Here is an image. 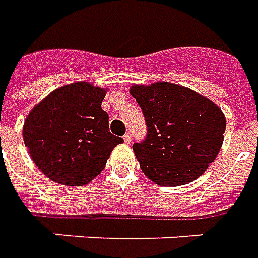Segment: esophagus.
Segmentation results:
<instances>
[{"mask_svg": "<svg viewBox=\"0 0 258 258\" xmlns=\"http://www.w3.org/2000/svg\"><path fill=\"white\" fill-rule=\"evenodd\" d=\"M123 142H125V143H131V142H132V135H131V133L127 132V133H125V135H123Z\"/></svg>", "mask_w": 258, "mask_h": 258, "instance_id": "34e87169", "label": "esophagus"}]
</instances>
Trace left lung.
I'll return each instance as SVG.
<instances>
[{
	"instance_id": "1",
	"label": "left lung",
	"mask_w": 258,
	"mask_h": 258,
	"mask_svg": "<svg viewBox=\"0 0 258 258\" xmlns=\"http://www.w3.org/2000/svg\"><path fill=\"white\" fill-rule=\"evenodd\" d=\"M147 135L133 151L140 169L160 186H182L207 171L224 142L225 116L211 100L183 86L135 85Z\"/></svg>"
}]
</instances>
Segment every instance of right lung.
Wrapping results in <instances>:
<instances>
[{"mask_svg":"<svg viewBox=\"0 0 258 258\" xmlns=\"http://www.w3.org/2000/svg\"><path fill=\"white\" fill-rule=\"evenodd\" d=\"M105 89L76 82L56 89L29 112L23 140L34 164L51 180L83 186L101 172L123 139L109 132L101 103Z\"/></svg>","mask_w":258,"mask_h":258,"instance_id":"obj_1","label":"right lung"}]
</instances>
